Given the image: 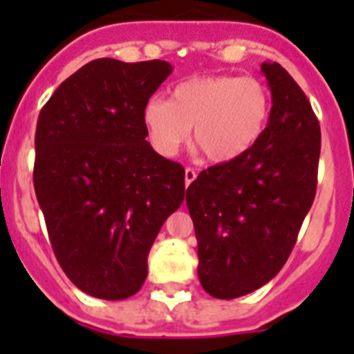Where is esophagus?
I'll use <instances>...</instances> for the list:
<instances>
[{
    "instance_id": "esophagus-1",
    "label": "esophagus",
    "mask_w": 354,
    "mask_h": 354,
    "mask_svg": "<svg viewBox=\"0 0 354 354\" xmlns=\"http://www.w3.org/2000/svg\"><path fill=\"white\" fill-rule=\"evenodd\" d=\"M194 180H196V171L191 169V167H187V169H185V185L193 183Z\"/></svg>"
}]
</instances>
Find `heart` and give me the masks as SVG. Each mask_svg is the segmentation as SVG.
I'll list each match as a JSON object with an SVG mask.
<instances>
[{
  "label": "heart",
  "mask_w": 354,
  "mask_h": 354,
  "mask_svg": "<svg viewBox=\"0 0 354 354\" xmlns=\"http://www.w3.org/2000/svg\"><path fill=\"white\" fill-rule=\"evenodd\" d=\"M270 106L268 88L255 77L209 75L178 84L169 101H149L143 119L160 154H176L193 127L194 143L207 160L227 163L257 143Z\"/></svg>",
  "instance_id": "1"
}]
</instances>
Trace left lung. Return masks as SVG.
Segmentation results:
<instances>
[{
	"instance_id": "1",
	"label": "left lung",
	"mask_w": 354,
	"mask_h": 354,
	"mask_svg": "<svg viewBox=\"0 0 354 354\" xmlns=\"http://www.w3.org/2000/svg\"><path fill=\"white\" fill-rule=\"evenodd\" d=\"M261 71L272 93L268 127L246 154L205 169L185 202L198 241V277L218 299L274 279L314 202L322 133L310 102L277 62Z\"/></svg>"
}]
</instances>
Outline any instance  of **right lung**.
Here are the masks:
<instances>
[{
    "label": "right lung",
    "mask_w": 354,
    "mask_h": 354,
    "mask_svg": "<svg viewBox=\"0 0 354 354\" xmlns=\"http://www.w3.org/2000/svg\"><path fill=\"white\" fill-rule=\"evenodd\" d=\"M165 60L97 58L58 86L36 124L35 191L69 281L99 299L143 286L150 246L182 205L185 171L147 141L143 110Z\"/></svg>",
    "instance_id": "add662e5"
}]
</instances>
